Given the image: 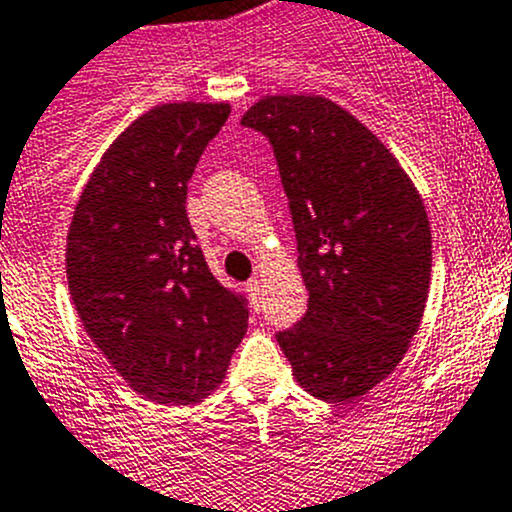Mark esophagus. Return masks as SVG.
<instances>
[{
    "mask_svg": "<svg viewBox=\"0 0 512 512\" xmlns=\"http://www.w3.org/2000/svg\"><path fill=\"white\" fill-rule=\"evenodd\" d=\"M245 287H247V294L252 297V302H257V299H260V292H262V282L260 280H250Z\"/></svg>",
    "mask_w": 512,
    "mask_h": 512,
    "instance_id": "1",
    "label": "esophagus"
}]
</instances>
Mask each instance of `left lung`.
Returning <instances> with one entry per match:
<instances>
[{
    "label": "left lung",
    "mask_w": 512,
    "mask_h": 512,
    "mask_svg": "<svg viewBox=\"0 0 512 512\" xmlns=\"http://www.w3.org/2000/svg\"><path fill=\"white\" fill-rule=\"evenodd\" d=\"M242 126L275 148L309 292L277 334L304 391L352 404L399 366L431 285V227L389 148L324 96H265Z\"/></svg>",
    "instance_id": "1"
}]
</instances>
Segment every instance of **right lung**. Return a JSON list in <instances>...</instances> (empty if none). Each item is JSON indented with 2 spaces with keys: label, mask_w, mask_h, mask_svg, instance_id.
Listing matches in <instances>:
<instances>
[{
  "label": "right lung",
  "mask_w": 512,
  "mask_h": 512,
  "mask_svg": "<svg viewBox=\"0 0 512 512\" xmlns=\"http://www.w3.org/2000/svg\"><path fill=\"white\" fill-rule=\"evenodd\" d=\"M230 103H160L101 156L66 235L86 334L148 401L190 406L225 379L247 302L220 285L185 213L188 180Z\"/></svg>",
  "instance_id": "1"
}]
</instances>
